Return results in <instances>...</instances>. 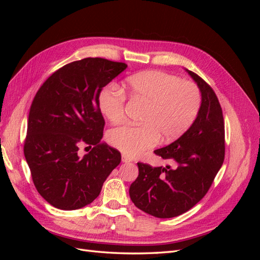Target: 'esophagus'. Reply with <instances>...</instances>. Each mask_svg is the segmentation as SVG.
Segmentation results:
<instances>
[{"label":"esophagus","mask_w":260,"mask_h":260,"mask_svg":"<svg viewBox=\"0 0 260 260\" xmlns=\"http://www.w3.org/2000/svg\"><path fill=\"white\" fill-rule=\"evenodd\" d=\"M121 160H122V162H130V161H132V159L130 158V157L127 156V155H124V154H122V156H121Z\"/></svg>","instance_id":"34e87169"}]
</instances>
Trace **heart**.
Instances as JSON below:
<instances>
[{
	"label": "heart",
	"instance_id": "1",
	"mask_svg": "<svg viewBox=\"0 0 260 260\" xmlns=\"http://www.w3.org/2000/svg\"><path fill=\"white\" fill-rule=\"evenodd\" d=\"M123 90L131 100L145 105L141 116L142 124H123L108 132V142L129 156L152 148L160 137L164 141H172L182 136L201 109L198 86L161 70H145L128 77ZM124 104V93L115 85L105 86L99 94L101 112L112 123L123 119Z\"/></svg>",
	"mask_w": 260,
	"mask_h": 260
}]
</instances>
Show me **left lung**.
<instances>
[{
	"label": "left lung",
	"mask_w": 260,
	"mask_h": 260,
	"mask_svg": "<svg viewBox=\"0 0 260 260\" xmlns=\"http://www.w3.org/2000/svg\"><path fill=\"white\" fill-rule=\"evenodd\" d=\"M202 94L193 124L174 143L156 149L174 167L138 162L139 176L130 185L135 205L157 218H172L191 209L208 192L224 159L222 109L211 86L186 69Z\"/></svg>",
	"instance_id": "obj_1"
}]
</instances>
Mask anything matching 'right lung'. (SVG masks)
<instances>
[{"mask_svg":"<svg viewBox=\"0 0 260 260\" xmlns=\"http://www.w3.org/2000/svg\"><path fill=\"white\" fill-rule=\"evenodd\" d=\"M125 68L124 62L100 57L76 60L37 92L23 153L37 191L52 206L74 210L89 205L120 164L119 151L101 142L105 121L99 94ZM81 145L93 148L80 156Z\"/></svg>","mask_w":260,"mask_h":260,"instance_id":"1","label":"right lung"}]
</instances>
